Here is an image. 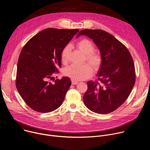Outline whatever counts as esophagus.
Instances as JSON below:
<instances>
[{
  "label": "esophagus",
  "instance_id": "obj_1",
  "mask_svg": "<svg viewBox=\"0 0 150 150\" xmlns=\"http://www.w3.org/2000/svg\"><path fill=\"white\" fill-rule=\"evenodd\" d=\"M71 81H72V83L73 85H76L78 83V82L77 81H75V80H73V79H72Z\"/></svg>",
  "mask_w": 150,
  "mask_h": 150
}]
</instances>
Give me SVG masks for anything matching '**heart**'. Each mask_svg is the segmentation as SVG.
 I'll use <instances>...</instances> for the list:
<instances>
[{"label":"heart","instance_id":"obj_1","mask_svg":"<svg viewBox=\"0 0 150 150\" xmlns=\"http://www.w3.org/2000/svg\"><path fill=\"white\" fill-rule=\"evenodd\" d=\"M77 48L85 54L86 60L94 69H97L100 67L102 62L101 55L94 52V46L93 42L86 38L79 40L76 45ZM70 49L66 46L62 52L61 59L63 63H66L69 60ZM92 67L88 64L82 65H71L64 70V74L75 81L83 80L90 77L93 74Z\"/></svg>","mask_w":150,"mask_h":150}]
</instances>
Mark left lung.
<instances>
[{
    "label": "left lung",
    "instance_id": "left-lung-1",
    "mask_svg": "<svg viewBox=\"0 0 150 150\" xmlns=\"http://www.w3.org/2000/svg\"><path fill=\"white\" fill-rule=\"evenodd\" d=\"M81 35L93 40L102 57L98 81L87 82L83 103L93 112L111 113L126 100L134 86L136 75L132 57L124 45L105 31L85 29L76 38Z\"/></svg>",
    "mask_w": 150,
    "mask_h": 150
}]
</instances>
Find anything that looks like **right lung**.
<instances>
[{
    "mask_svg": "<svg viewBox=\"0 0 150 150\" xmlns=\"http://www.w3.org/2000/svg\"><path fill=\"white\" fill-rule=\"evenodd\" d=\"M78 31V29H45L33 36L21 50L16 87L33 110L51 112L63 103L71 85V79L64 76L54 80L53 76L61 67L63 49Z\"/></svg>",
    "mask_w": 150,
    "mask_h": 150,
    "instance_id": "1",
    "label": "right lung"
}]
</instances>
